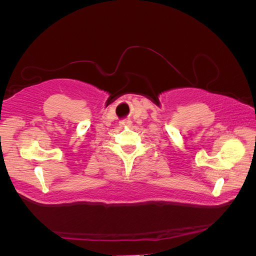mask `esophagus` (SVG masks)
<instances>
[{
	"instance_id": "1",
	"label": "esophagus",
	"mask_w": 256,
	"mask_h": 256,
	"mask_svg": "<svg viewBox=\"0 0 256 256\" xmlns=\"http://www.w3.org/2000/svg\"><path fill=\"white\" fill-rule=\"evenodd\" d=\"M120 125L122 126V127H126V126L131 127V126H132V122H131L130 120H120Z\"/></svg>"
}]
</instances>
